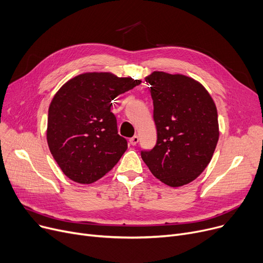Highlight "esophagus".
<instances>
[{
  "mask_svg": "<svg viewBox=\"0 0 263 263\" xmlns=\"http://www.w3.org/2000/svg\"><path fill=\"white\" fill-rule=\"evenodd\" d=\"M129 142H130V144H131L132 146H135L137 143H139V136L135 135V136L131 137V139L129 140Z\"/></svg>",
  "mask_w": 263,
  "mask_h": 263,
  "instance_id": "34e87169",
  "label": "esophagus"
}]
</instances>
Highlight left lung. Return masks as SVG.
I'll return each mask as SVG.
<instances>
[{
  "label": "left lung",
  "instance_id": "1",
  "mask_svg": "<svg viewBox=\"0 0 263 263\" xmlns=\"http://www.w3.org/2000/svg\"><path fill=\"white\" fill-rule=\"evenodd\" d=\"M151 85L158 140L142 159L159 180L172 187L192 182L210 163L219 130L212 97L200 83L184 74L154 71Z\"/></svg>",
  "mask_w": 263,
  "mask_h": 263
}]
</instances>
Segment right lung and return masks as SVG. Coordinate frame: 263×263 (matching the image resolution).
<instances>
[{"label":"right lung","mask_w":263,"mask_h":263,"mask_svg":"<svg viewBox=\"0 0 263 263\" xmlns=\"http://www.w3.org/2000/svg\"><path fill=\"white\" fill-rule=\"evenodd\" d=\"M141 80L112 72H85L69 81L49 106L47 142L62 172L72 181L89 184L112 170L128 148L110 112L120 93Z\"/></svg>","instance_id":"add662e5"}]
</instances>
